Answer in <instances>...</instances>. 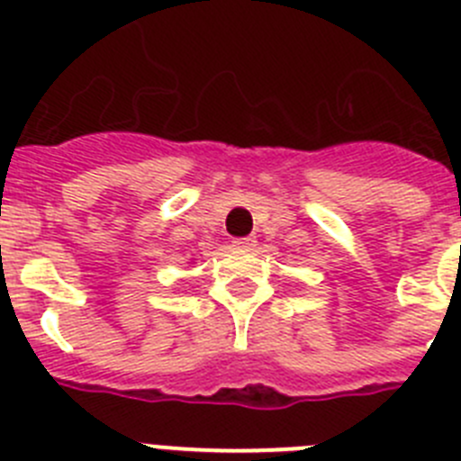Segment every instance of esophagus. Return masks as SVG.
<instances>
[{
	"instance_id": "obj_1",
	"label": "esophagus",
	"mask_w": 461,
	"mask_h": 461,
	"mask_svg": "<svg viewBox=\"0 0 461 461\" xmlns=\"http://www.w3.org/2000/svg\"><path fill=\"white\" fill-rule=\"evenodd\" d=\"M231 243H234V248H239V250H250V248H255L257 240L252 239V236H240V239H234Z\"/></svg>"
}]
</instances>
